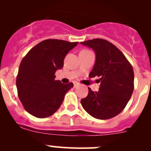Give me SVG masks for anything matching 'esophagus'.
I'll list each match as a JSON object with an SVG mask.
<instances>
[{
	"label": "esophagus",
	"instance_id": "34e87169",
	"mask_svg": "<svg viewBox=\"0 0 151 151\" xmlns=\"http://www.w3.org/2000/svg\"><path fill=\"white\" fill-rule=\"evenodd\" d=\"M73 83H74V87L77 86V85H79V83H77V82H76V81H74V82H73Z\"/></svg>",
	"mask_w": 151,
	"mask_h": 151
}]
</instances>
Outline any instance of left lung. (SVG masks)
I'll use <instances>...</instances> for the list:
<instances>
[{
	"instance_id": "8db88e82",
	"label": "left lung",
	"mask_w": 151,
	"mask_h": 151,
	"mask_svg": "<svg viewBox=\"0 0 151 151\" xmlns=\"http://www.w3.org/2000/svg\"><path fill=\"white\" fill-rule=\"evenodd\" d=\"M91 47L96 58L89 77H98L99 91L88 88V94L82 99L84 109L93 118L106 120L121 113L134 91V70L122 52L113 44L102 39L81 42Z\"/></svg>"
}]
</instances>
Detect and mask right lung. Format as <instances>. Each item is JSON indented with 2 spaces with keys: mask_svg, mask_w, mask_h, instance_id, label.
<instances>
[{
  "mask_svg": "<svg viewBox=\"0 0 151 151\" xmlns=\"http://www.w3.org/2000/svg\"><path fill=\"white\" fill-rule=\"evenodd\" d=\"M78 42L47 39L33 47L22 58L17 76L18 97L25 110L39 118L51 116L60 106L74 85L55 80L67 53Z\"/></svg>",
  "mask_w": 151,
  "mask_h": 151,
  "instance_id": "right-lung-1",
  "label": "right lung"
}]
</instances>
